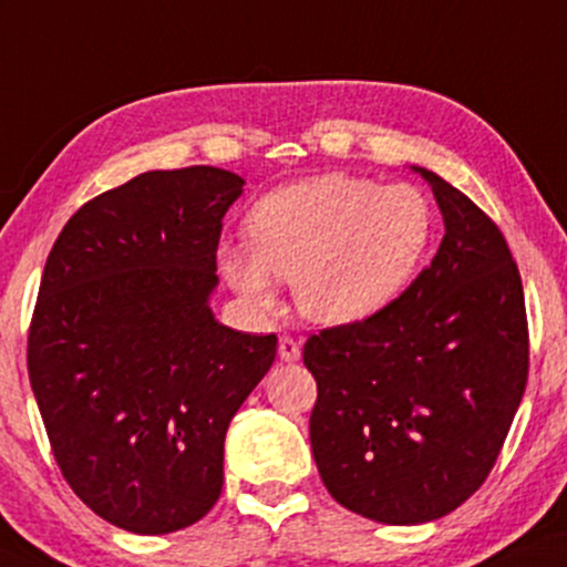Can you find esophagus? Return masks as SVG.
<instances>
[{
  "mask_svg": "<svg viewBox=\"0 0 567 567\" xmlns=\"http://www.w3.org/2000/svg\"><path fill=\"white\" fill-rule=\"evenodd\" d=\"M299 352H302V347H299V341L291 337V333H284V337L278 339V358L284 362L299 360Z\"/></svg>",
  "mask_w": 567,
  "mask_h": 567,
  "instance_id": "34e87169",
  "label": "esophagus"
}]
</instances>
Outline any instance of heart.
Here are the masks:
<instances>
[{
	"label": "heart",
	"instance_id": "obj_1",
	"mask_svg": "<svg viewBox=\"0 0 567 567\" xmlns=\"http://www.w3.org/2000/svg\"><path fill=\"white\" fill-rule=\"evenodd\" d=\"M421 188L328 173L272 192L251 209V249H223L220 270L251 305L272 302V276L291 281L305 316L354 323L394 302L433 241Z\"/></svg>",
	"mask_w": 567,
	"mask_h": 567
}]
</instances>
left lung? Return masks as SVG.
I'll use <instances>...</instances> for the list:
<instances>
[{"label":"left lung","instance_id":"left-lung-1","mask_svg":"<svg viewBox=\"0 0 567 567\" xmlns=\"http://www.w3.org/2000/svg\"><path fill=\"white\" fill-rule=\"evenodd\" d=\"M444 215L433 260L394 302L305 341L310 444L341 507L389 526L442 518L497 463L528 383L520 270L478 205L423 171Z\"/></svg>","mask_w":567,"mask_h":567}]
</instances>
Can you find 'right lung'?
<instances>
[{
	"mask_svg": "<svg viewBox=\"0 0 567 567\" xmlns=\"http://www.w3.org/2000/svg\"><path fill=\"white\" fill-rule=\"evenodd\" d=\"M223 167L150 171L89 199L49 251L28 328V379L60 473L131 534H173L213 509L230 417L278 339L220 326Z\"/></svg>",
	"mask_w": 567,
	"mask_h": 567,
	"instance_id": "right-lung-1",
	"label": "right lung"
}]
</instances>
